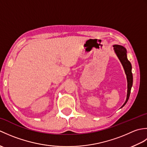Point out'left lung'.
I'll return each instance as SVG.
<instances>
[{
	"instance_id": "obj_1",
	"label": "left lung",
	"mask_w": 147,
	"mask_h": 147,
	"mask_svg": "<svg viewBox=\"0 0 147 147\" xmlns=\"http://www.w3.org/2000/svg\"><path fill=\"white\" fill-rule=\"evenodd\" d=\"M114 50L115 54H116L117 57L119 59L121 63L123 65L124 68V72L126 75L127 78V96L126 100L124 104L122 105V108L124 107L125 104L127 103V100H128L131 90V87L133 86V74H132V66L131 64L130 63V62L128 61L127 57V51L126 49L123 46L119 45H114Z\"/></svg>"
}]
</instances>
